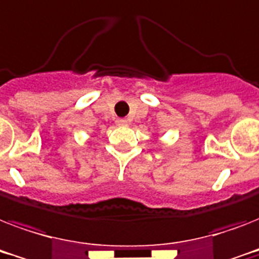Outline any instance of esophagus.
I'll use <instances>...</instances> for the list:
<instances>
[{
    "instance_id": "obj_1",
    "label": "esophagus",
    "mask_w": 259,
    "mask_h": 259,
    "mask_svg": "<svg viewBox=\"0 0 259 259\" xmlns=\"http://www.w3.org/2000/svg\"><path fill=\"white\" fill-rule=\"evenodd\" d=\"M117 125L126 126V125H127V121H126L125 118H118V119H117Z\"/></svg>"
}]
</instances>
